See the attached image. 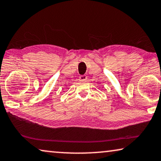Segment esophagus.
Instances as JSON below:
<instances>
[{
    "label": "esophagus",
    "instance_id": "obj_1",
    "mask_svg": "<svg viewBox=\"0 0 161 161\" xmlns=\"http://www.w3.org/2000/svg\"><path fill=\"white\" fill-rule=\"evenodd\" d=\"M79 80H87V76L86 75H80L79 77Z\"/></svg>",
    "mask_w": 161,
    "mask_h": 161
}]
</instances>
